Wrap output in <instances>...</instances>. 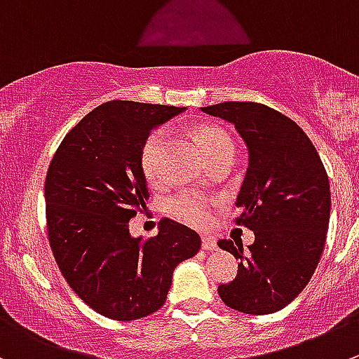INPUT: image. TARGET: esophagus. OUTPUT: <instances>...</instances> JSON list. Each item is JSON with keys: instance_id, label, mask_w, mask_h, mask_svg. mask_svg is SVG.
Segmentation results:
<instances>
[{"instance_id": "1", "label": "esophagus", "mask_w": 359, "mask_h": 359, "mask_svg": "<svg viewBox=\"0 0 359 359\" xmlns=\"http://www.w3.org/2000/svg\"><path fill=\"white\" fill-rule=\"evenodd\" d=\"M203 248H204V250H208V252L217 250V248H218L217 240H215L213 236H203Z\"/></svg>"}]
</instances>
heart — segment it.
I'll return each instance as SVG.
<instances>
[{
  "mask_svg": "<svg viewBox=\"0 0 359 359\" xmlns=\"http://www.w3.org/2000/svg\"><path fill=\"white\" fill-rule=\"evenodd\" d=\"M199 139L204 146L208 158H215L220 155H233L234 156V142L231 135L218 126L204 125L199 128ZM167 130L158 128L153 130L148 137L144 139L139 153V163L141 170L148 182L155 183L160 180L162 174V158L165 151ZM169 211L180 220L187 222L196 227H203L211 220L210 203L206 199L194 194H182V196L174 197L169 201Z\"/></svg>",
  "mask_w": 359,
  "mask_h": 359,
  "instance_id": "b5f03b06",
  "label": "heart"
}]
</instances>
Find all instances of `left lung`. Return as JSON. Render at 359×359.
Returning a JSON list of instances; mask_svg holds the SVG:
<instances>
[{"mask_svg":"<svg viewBox=\"0 0 359 359\" xmlns=\"http://www.w3.org/2000/svg\"><path fill=\"white\" fill-rule=\"evenodd\" d=\"M201 111L234 125L248 149V169L236 199V224L255 241H218L240 259L233 282L218 285L238 312L264 316L287 306L312 278L330 225V180L317 149L292 119L255 102H225Z\"/></svg>","mask_w":359,"mask_h":359,"instance_id":"obj_1","label":"left lung"}]
</instances>
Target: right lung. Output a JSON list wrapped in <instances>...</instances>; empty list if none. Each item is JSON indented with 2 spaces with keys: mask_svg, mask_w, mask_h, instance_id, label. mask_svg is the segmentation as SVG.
Instances as JSON below:
<instances>
[{
  "mask_svg": "<svg viewBox=\"0 0 359 359\" xmlns=\"http://www.w3.org/2000/svg\"><path fill=\"white\" fill-rule=\"evenodd\" d=\"M185 107L112 100L65 135L46 177L47 233L74 292L114 320H134L165 303L172 273L201 248L196 231L163 218L158 234L134 238L128 222L149 190L139 163L144 139Z\"/></svg>",
  "mask_w": 359,
  "mask_h": 359,
  "instance_id": "right-lung-1",
  "label": "right lung"
}]
</instances>
